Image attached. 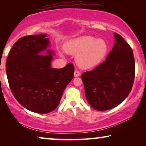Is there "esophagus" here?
<instances>
[{"instance_id":"obj_1","label":"esophagus","mask_w":146,"mask_h":146,"mask_svg":"<svg viewBox=\"0 0 146 146\" xmlns=\"http://www.w3.org/2000/svg\"><path fill=\"white\" fill-rule=\"evenodd\" d=\"M80 76V72L78 70H75L74 71V76L75 77H78Z\"/></svg>"}]
</instances>
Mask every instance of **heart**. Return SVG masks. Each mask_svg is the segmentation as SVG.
I'll use <instances>...</instances> for the list:
<instances>
[{"instance_id":"1","label":"heart","mask_w":146,"mask_h":146,"mask_svg":"<svg viewBox=\"0 0 146 146\" xmlns=\"http://www.w3.org/2000/svg\"><path fill=\"white\" fill-rule=\"evenodd\" d=\"M108 50L104 40L90 36L72 40L64 46V50L68 54L77 55V64L80 67L86 69L100 64L106 56Z\"/></svg>"}]
</instances>
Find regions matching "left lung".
I'll return each mask as SVG.
<instances>
[{
	"label": "left lung",
	"instance_id": "obj_1",
	"mask_svg": "<svg viewBox=\"0 0 146 146\" xmlns=\"http://www.w3.org/2000/svg\"><path fill=\"white\" fill-rule=\"evenodd\" d=\"M114 36L115 44L106 60L81 76L88 102L99 111L111 109L122 102L134 82L132 49L121 36L117 33Z\"/></svg>",
	"mask_w": 146,
	"mask_h": 146
}]
</instances>
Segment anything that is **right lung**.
Here are the masks:
<instances>
[{"mask_svg": "<svg viewBox=\"0 0 146 146\" xmlns=\"http://www.w3.org/2000/svg\"><path fill=\"white\" fill-rule=\"evenodd\" d=\"M46 35L25 36L13 46L6 62L9 86L16 100L33 112L46 113L59 104L64 90L72 80L74 67L52 68V50H44Z\"/></svg>", "mask_w": 146, "mask_h": 146, "instance_id": "obj_1", "label": "right lung"}]
</instances>
